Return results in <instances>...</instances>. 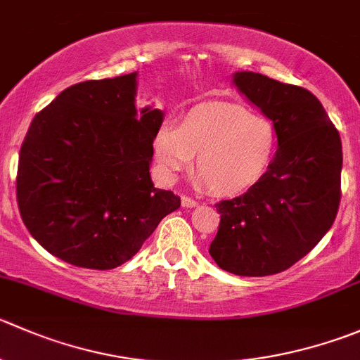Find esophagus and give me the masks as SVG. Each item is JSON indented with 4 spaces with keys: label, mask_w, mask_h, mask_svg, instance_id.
I'll return each instance as SVG.
<instances>
[{
    "label": "esophagus",
    "mask_w": 360,
    "mask_h": 360,
    "mask_svg": "<svg viewBox=\"0 0 360 360\" xmlns=\"http://www.w3.org/2000/svg\"><path fill=\"white\" fill-rule=\"evenodd\" d=\"M181 204H183V207L191 209V207H197L198 202L193 200V198H190V197H183V198H181Z\"/></svg>",
    "instance_id": "1"
}]
</instances>
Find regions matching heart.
<instances>
[{
    "mask_svg": "<svg viewBox=\"0 0 360 360\" xmlns=\"http://www.w3.org/2000/svg\"><path fill=\"white\" fill-rule=\"evenodd\" d=\"M155 160L167 179L193 167L209 190L233 197L262 181L276 156L278 131L271 120L233 103H204L165 124L155 137Z\"/></svg>",
    "mask_w": 360,
    "mask_h": 360,
    "instance_id": "heart-1",
    "label": "heart"
}]
</instances>
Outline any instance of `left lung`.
Wrapping results in <instances>:
<instances>
[{
	"mask_svg": "<svg viewBox=\"0 0 360 360\" xmlns=\"http://www.w3.org/2000/svg\"><path fill=\"white\" fill-rule=\"evenodd\" d=\"M232 82L273 121L278 149L260 183L216 204L221 216L209 255L226 273L269 276L301 260L333 226L341 198V139L304 87L255 72H236Z\"/></svg>",
	"mask_w": 360,
	"mask_h": 360,
	"instance_id": "1",
	"label": "left lung"
}]
</instances>
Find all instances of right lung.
<instances>
[{
  "label": "right lung",
  "mask_w": 360,
  "mask_h": 360,
  "mask_svg": "<svg viewBox=\"0 0 360 360\" xmlns=\"http://www.w3.org/2000/svg\"><path fill=\"white\" fill-rule=\"evenodd\" d=\"M137 75L66 87L34 116L20 148L24 225L41 248L77 267L124 264L181 205L151 181L153 141L165 112L137 109Z\"/></svg>",
  "instance_id": "1"
}]
</instances>
